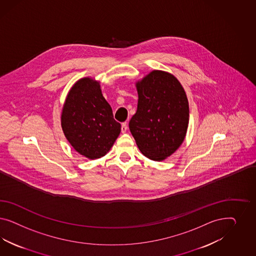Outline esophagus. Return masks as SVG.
I'll use <instances>...</instances> for the list:
<instances>
[{
  "mask_svg": "<svg viewBox=\"0 0 256 256\" xmlns=\"http://www.w3.org/2000/svg\"><path fill=\"white\" fill-rule=\"evenodd\" d=\"M121 130H122L123 133L126 132V130H128V124H126V123H123V124H122V126H121Z\"/></svg>",
  "mask_w": 256,
  "mask_h": 256,
  "instance_id": "1",
  "label": "esophagus"
}]
</instances>
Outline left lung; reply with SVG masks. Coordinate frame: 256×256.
Segmentation results:
<instances>
[{
  "instance_id": "obj_1",
  "label": "left lung",
  "mask_w": 256,
  "mask_h": 256,
  "mask_svg": "<svg viewBox=\"0 0 256 256\" xmlns=\"http://www.w3.org/2000/svg\"><path fill=\"white\" fill-rule=\"evenodd\" d=\"M137 112L130 130L142 154L162 162L182 144L188 126L186 92L172 74L153 70L136 82Z\"/></svg>"
}]
</instances>
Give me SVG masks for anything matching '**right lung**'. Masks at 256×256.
Segmentation results:
<instances>
[{
    "instance_id": "right-lung-1",
    "label": "right lung",
    "mask_w": 256,
    "mask_h": 256,
    "mask_svg": "<svg viewBox=\"0 0 256 256\" xmlns=\"http://www.w3.org/2000/svg\"><path fill=\"white\" fill-rule=\"evenodd\" d=\"M61 126L71 146L89 160L106 155L121 132L102 94L100 82L90 77L80 78L71 87L62 106Z\"/></svg>"
}]
</instances>
